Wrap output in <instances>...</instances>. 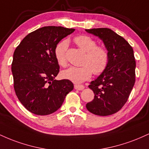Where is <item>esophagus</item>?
Returning <instances> with one entry per match:
<instances>
[{"mask_svg": "<svg viewBox=\"0 0 149 149\" xmlns=\"http://www.w3.org/2000/svg\"><path fill=\"white\" fill-rule=\"evenodd\" d=\"M74 88L77 90H83L85 88V86L83 85H75Z\"/></svg>", "mask_w": 149, "mask_h": 149, "instance_id": "obj_1", "label": "esophagus"}]
</instances>
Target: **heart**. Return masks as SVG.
I'll list each match as a JSON object with an SVG mask.
<instances>
[{
	"instance_id": "obj_1",
	"label": "heart",
	"mask_w": 149,
	"mask_h": 149,
	"mask_svg": "<svg viewBox=\"0 0 149 149\" xmlns=\"http://www.w3.org/2000/svg\"><path fill=\"white\" fill-rule=\"evenodd\" d=\"M76 45L84 51L83 66L76 67L71 66L69 69L61 71L62 78L71 80L75 83H80L88 80L92 74L100 75L107 69L109 64L110 56L109 51L102 46L97 45L96 40L87 35L77 36L73 38ZM69 42L67 40H61L54 48V57L61 66L65 67L67 65V52Z\"/></svg>"
}]
</instances>
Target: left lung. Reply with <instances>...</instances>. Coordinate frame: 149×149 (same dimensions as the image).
<instances>
[{
  "label": "left lung",
  "mask_w": 149,
  "mask_h": 149,
  "mask_svg": "<svg viewBox=\"0 0 149 149\" xmlns=\"http://www.w3.org/2000/svg\"><path fill=\"white\" fill-rule=\"evenodd\" d=\"M85 31L103 40L110 56L107 69L89 85L95 97L86 104V108L95 115H112L125 104L134 85L136 61L134 51L127 40L110 29Z\"/></svg>",
  "instance_id": "1"
}]
</instances>
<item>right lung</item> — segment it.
<instances>
[{"mask_svg":"<svg viewBox=\"0 0 149 149\" xmlns=\"http://www.w3.org/2000/svg\"><path fill=\"white\" fill-rule=\"evenodd\" d=\"M62 26H44L29 33L15 49L12 63L14 88L18 100L30 112L39 116L57 111L73 90L71 80H54L59 66L54 48L74 31Z\"/></svg>","mask_w":149,"mask_h":149,"instance_id":"1","label":"right lung"}]
</instances>
